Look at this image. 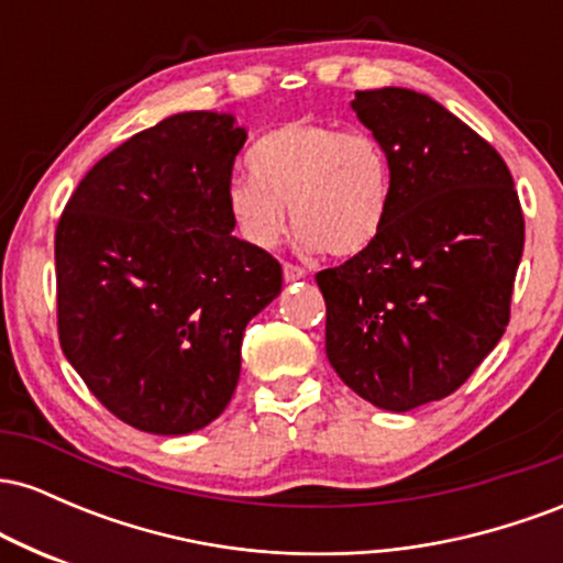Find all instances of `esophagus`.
I'll return each instance as SVG.
<instances>
[{"label": "esophagus", "instance_id": "1", "mask_svg": "<svg viewBox=\"0 0 563 563\" xmlns=\"http://www.w3.org/2000/svg\"><path fill=\"white\" fill-rule=\"evenodd\" d=\"M283 277H286L288 283H294V280H301V277H307V269L303 267H299V264H283Z\"/></svg>", "mask_w": 563, "mask_h": 563}]
</instances>
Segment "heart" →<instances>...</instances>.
<instances>
[{
    "mask_svg": "<svg viewBox=\"0 0 563 563\" xmlns=\"http://www.w3.org/2000/svg\"><path fill=\"white\" fill-rule=\"evenodd\" d=\"M251 177H232L224 206L238 235L275 249L290 219L307 249L357 256L376 243L391 209L386 147L365 129L294 119L264 132L245 153Z\"/></svg>",
    "mask_w": 563,
    "mask_h": 563,
    "instance_id": "obj_1",
    "label": "heart"
}]
</instances>
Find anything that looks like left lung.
Segmentation results:
<instances>
[{
	"label": "left lung",
	"mask_w": 563,
	"mask_h": 563,
	"mask_svg": "<svg viewBox=\"0 0 563 563\" xmlns=\"http://www.w3.org/2000/svg\"><path fill=\"white\" fill-rule=\"evenodd\" d=\"M394 192L371 249L314 275L325 354L352 391L407 412L461 389L506 333L525 214L506 161L429 95L354 92Z\"/></svg>",
	"instance_id": "1"
}]
</instances>
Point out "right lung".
<instances>
[{
	"label": "right lung",
	"instance_id": "1",
	"mask_svg": "<svg viewBox=\"0 0 563 563\" xmlns=\"http://www.w3.org/2000/svg\"><path fill=\"white\" fill-rule=\"evenodd\" d=\"M245 129L190 111L100 158L55 230L63 354L119 421L203 429L232 399L243 331L283 269L232 235L224 206Z\"/></svg>",
	"mask_w": 563,
	"mask_h": 563
}]
</instances>
